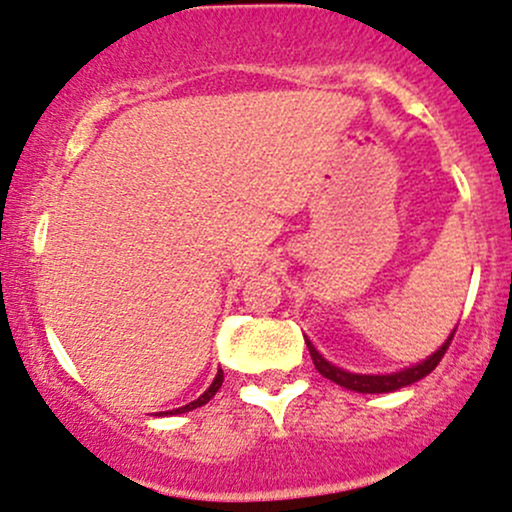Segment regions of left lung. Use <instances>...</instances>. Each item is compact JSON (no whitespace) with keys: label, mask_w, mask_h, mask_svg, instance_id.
I'll return each instance as SVG.
<instances>
[{"label":"left lung","mask_w":512,"mask_h":512,"mask_svg":"<svg viewBox=\"0 0 512 512\" xmlns=\"http://www.w3.org/2000/svg\"><path fill=\"white\" fill-rule=\"evenodd\" d=\"M454 333H456V328L449 333V338L441 343L437 351H434L432 355H427L424 360L410 365V368H402V370H397V373H385V375H363V373H351V370L338 368V365H333L331 360H326L324 355L316 351L314 343H311L309 338L304 336V341H306V346H309L311 360H314L316 370H319L324 378L331 380V383L346 387V390H353V392H363V395H380V392H395V390H400V387H407V385L417 383V380L427 378V375L437 368L439 360L444 358V353H446V348H449Z\"/></svg>","instance_id":"8db88e82"}]
</instances>
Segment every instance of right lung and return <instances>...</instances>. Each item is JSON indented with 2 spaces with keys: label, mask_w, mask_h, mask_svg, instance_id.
<instances>
[{
  "label": "right lung",
  "mask_w": 512,
  "mask_h": 512,
  "mask_svg": "<svg viewBox=\"0 0 512 512\" xmlns=\"http://www.w3.org/2000/svg\"><path fill=\"white\" fill-rule=\"evenodd\" d=\"M220 385H223V370H218V375H215L213 378V383H211V387H208L206 392H203L201 397H198V400H193V402H188V405H184V407H179V410H169V412H159V417L161 414H184V412H191V410H196V407H203L206 405L208 400H211V397L215 395V392L220 390Z\"/></svg>",
  "instance_id": "add662e5"
}]
</instances>
